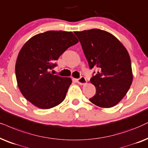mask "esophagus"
I'll use <instances>...</instances> for the list:
<instances>
[{
  "label": "esophagus",
  "instance_id": "obj_1",
  "mask_svg": "<svg viewBox=\"0 0 148 148\" xmlns=\"http://www.w3.org/2000/svg\"><path fill=\"white\" fill-rule=\"evenodd\" d=\"M77 82L79 84H80V85H84V84H86L87 81H86V79L84 77L82 76L77 79Z\"/></svg>",
  "mask_w": 148,
  "mask_h": 148
}]
</instances>
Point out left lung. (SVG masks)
Returning <instances> with one entry per match:
<instances>
[{"instance_id": "8db88e82", "label": "left lung", "mask_w": 148, "mask_h": 148, "mask_svg": "<svg viewBox=\"0 0 148 148\" xmlns=\"http://www.w3.org/2000/svg\"><path fill=\"white\" fill-rule=\"evenodd\" d=\"M77 36L90 69H98L90 79L96 94L90 101L101 107L118 104L133 82L131 62L127 50L109 32L100 29L74 32Z\"/></svg>"}]
</instances>
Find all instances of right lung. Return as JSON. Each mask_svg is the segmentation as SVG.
I'll list each match as a JSON object with an SVG mask.
<instances>
[{"label": "right lung", "instance_id": "obj_1", "mask_svg": "<svg viewBox=\"0 0 148 148\" xmlns=\"http://www.w3.org/2000/svg\"><path fill=\"white\" fill-rule=\"evenodd\" d=\"M78 43L72 32L50 30L36 34L24 44L15 64L20 92L32 104L47 109L64 101L70 77L51 74L54 62L71 46Z\"/></svg>", "mask_w": 148, "mask_h": 148}]
</instances>
